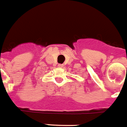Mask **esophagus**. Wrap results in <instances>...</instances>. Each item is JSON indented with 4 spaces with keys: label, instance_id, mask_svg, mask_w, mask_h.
I'll list each match as a JSON object with an SVG mask.
<instances>
[{
    "label": "esophagus",
    "instance_id": "obj_1",
    "mask_svg": "<svg viewBox=\"0 0 127 127\" xmlns=\"http://www.w3.org/2000/svg\"><path fill=\"white\" fill-rule=\"evenodd\" d=\"M59 67H63L64 65L63 64H59Z\"/></svg>",
    "mask_w": 127,
    "mask_h": 127
}]
</instances>
